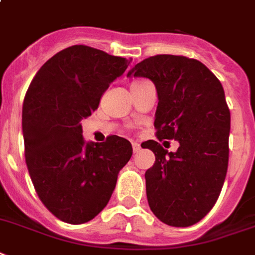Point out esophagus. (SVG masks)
I'll return each instance as SVG.
<instances>
[{"label":"esophagus","mask_w":255,"mask_h":255,"mask_svg":"<svg viewBox=\"0 0 255 255\" xmlns=\"http://www.w3.org/2000/svg\"><path fill=\"white\" fill-rule=\"evenodd\" d=\"M132 151L134 152H138V151H140V144L139 143H136V142H132Z\"/></svg>","instance_id":"1"}]
</instances>
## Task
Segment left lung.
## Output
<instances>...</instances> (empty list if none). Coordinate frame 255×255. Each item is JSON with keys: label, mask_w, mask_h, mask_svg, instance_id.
<instances>
[{"label": "left lung", "mask_w": 255, "mask_h": 255, "mask_svg": "<svg viewBox=\"0 0 255 255\" xmlns=\"http://www.w3.org/2000/svg\"><path fill=\"white\" fill-rule=\"evenodd\" d=\"M128 77L153 82L157 139L180 143L176 152L142 143L155 153L144 174L151 211L168 226H193L214 207L228 169L231 112L222 83L198 60L173 54L148 57Z\"/></svg>", "instance_id": "1"}]
</instances>
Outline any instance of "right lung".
Instances as JSON below:
<instances>
[{"mask_svg": "<svg viewBox=\"0 0 255 255\" xmlns=\"http://www.w3.org/2000/svg\"><path fill=\"white\" fill-rule=\"evenodd\" d=\"M129 64L73 45L40 67L27 90L22 129L29 177L40 201L62 222L82 224L98 215L131 157L129 140L111 135L103 143L86 142L81 124Z\"/></svg>", "mask_w": 255, "mask_h": 255, "instance_id": "1", "label": "right lung"}]
</instances>
